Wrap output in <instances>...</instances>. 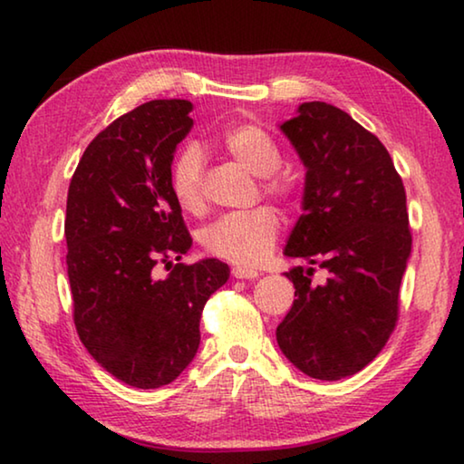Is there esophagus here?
I'll list each match as a JSON object with an SVG mask.
<instances>
[{"mask_svg": "<svg viewBox=\"0 0 464 464\" xmlns=\"http://www.w3.org/2000/svg\"><path fill=\"white\" fill-rule=\"evenodd\" d=\"M231 274H233V276L235 278H257V276H260V272H257V270H254V268H246V266H235V268L231 270Z\"/></svg>", "mask_w": 464, "mask_h": 464, "instance_id": "esophagus-1", "label": "esophagus"}]
</instances>
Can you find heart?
Returning <instances> with one entry per match:
<instances>
[{"instance_id":"b5f03b06","label":"heart","mask_w":464,"mask_h":464,"mask_svg":"<svg viewBox=\"0 0 464 464\" xmlns=\"http://www.w3.org/2000/svg\"><path fill=\"white\" fill-rule=\"evenodd\" d=\"M218 143L235 161L246 166L251 174L262 178L266 194L280 200H293L296 182L290 176L278 174L282 153L276 140L257 124H233L218 137ZM204 190V160L196 147H186L171 166V192L184 210L202 208ZM280 218L270 207H257L241 213L218 217L215 223L204 227L200 241L210 256L223 257L235 264H260L274 247L278 237Z\"/></svg>"}]
</instances>
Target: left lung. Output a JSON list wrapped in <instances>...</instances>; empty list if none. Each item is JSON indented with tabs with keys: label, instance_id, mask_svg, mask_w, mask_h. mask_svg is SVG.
<instances>
[{
	"label": "left lung",
	"instance_id": "1",
	"mask_svg": "<svg viewBox=\"0 0 464 464\" xmlns=\"http://www.w3.org/2000/svg\"><path fill=\"white\" fill-rule=\"evenodd\" d=\"M282 132L307 168L303 210L285 254L315 268H293V307L276 340L298 371L340 381L379 356L399 319V286L411 254L403 179L379 139L348 112L304 102Z\"/></svg>",
	"mask_w": 464,
	"mask_h": 464
}]
</instances>
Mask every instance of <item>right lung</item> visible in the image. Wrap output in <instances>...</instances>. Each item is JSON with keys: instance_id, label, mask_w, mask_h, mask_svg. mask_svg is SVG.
<instances>
[{"instance_id": "add662e5", "label": "right lung", "mask_w": 464, "mask_h": 464, "mask_svg": "<svg viewBox=\"0 0 464 464\" xmlns=\"http://www.w3.org/2000/svg\"><path fill=\"white\" fill-rule=\"evenodd\" d=\"M190 112L188 100H153L122 114L85 149L67 192L77 335L137 389L169 384L192 362L204 304L229 278L215 257L179 262L192 237L171 192V161L194 127Z\"/></svg>"}]
</instances>
